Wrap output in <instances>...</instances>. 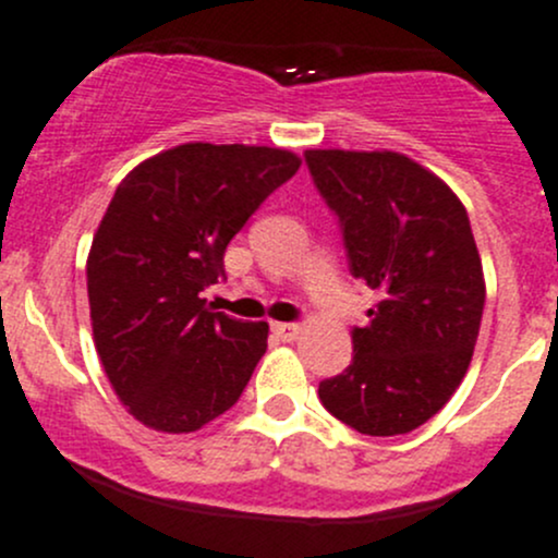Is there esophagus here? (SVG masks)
<instances>
[{
    "label": "esophagus",
    "instance_id": "obj_1",
    "mask_svg": "<svg viewBox=\"0 0 558 558\" xmlns=\"http://www.w3.org/2000/svg\"><path fill=\"white\" fill-rule=\"evenodd\" d=\"M300 324H286V320H272V335L283 342H294L300 337Z\"/></svg>",
    "mask_w": 558,
    "mask_h": 558
}]
</instances>
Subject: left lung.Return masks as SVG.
Returning <instances> with one entry per match:
<instances>
[{"label":"left lung","mask_w":558,"mask_h":558,"mask_svg":"<svg viewBox=\"0 0 558 558\" xmlns=\"http://www.w3.org/2000/svg\"><path fill=\"white\" fill-rule=\"evenodd\" d=\"M305 161L353 278L380 296L353 329V362L318 397L362 435H408L446 408L475 351L486 280L470 218L448 183L397 150L318 148Z\"/></svg>","instance_id":"left-lung-1"}]
</instances>
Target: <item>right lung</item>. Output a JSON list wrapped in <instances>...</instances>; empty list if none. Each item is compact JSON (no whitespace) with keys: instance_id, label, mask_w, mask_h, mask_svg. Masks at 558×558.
<instances>
[{"instance_id":"right-lung-1","label":"right lung","mask_w":558,"mask_h":558,"mask_svg":"<svg viewBox=\"0 0 558 558\" xmlns=\"http://www.w3.org/2000/svg\"><path fill=\"white\" fill-rule=\"evenodd\" d=\"M302 159L267 145L185 143L140 161L112 194L86 262L94 345L123 408L156 432H196L240 399L267 320L202 300L223 251Z\"/></svg>"}]
</instances>
